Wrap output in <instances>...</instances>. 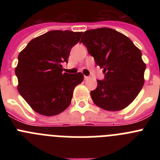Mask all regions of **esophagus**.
<instances>
[{"label":"esophagus","mask_w":160,"mask_h":160,"mask_svg":"<svg viewBox=\"0 0 160 160\" xmlns=\"http://www.w3.org/2000/svg\"><path fill=\"white\" fill-rule=\"evenodd\" d=\"M84 78H85V80H88V79H90V78L89 77V76H84Z\"/></svg>","instance_id":"1"}]
</instances>
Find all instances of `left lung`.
Returning <instances> with one entry per match:
<instances>
[{
  "label": "left lung",
  "instance_id": "8db88e82",
  "mask_svg": "<svg viewBox=\"0 0 160 160\" xmlns=\"http://www.w3.org/2000/svg\"><path fill=\"white\" fill-rule=\"evenodd\" d=\"M80 42L105 74L104 80H97V88L90 91L94 104L110 111L129 106L144 84L146 64L140 49L128 37L110 28L86 31Z\"/></svg>",
  "mask_w": 160,
  "mask_h": 160
}]
</instances>
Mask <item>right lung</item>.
I'll use <instances>...</instances> for the list:
<instances>
[{"label": "right lung", "mask_w": 160, "mask_h": 160, "mask_svg": "<svg viewBox=\"0 0 160 160\" xmlns=\"http://www.w3.org/2000/svg\"><path fill=\"white\" fill-rule=\"evenodd\" d=\"M82 35V32L49 31L32 39L18 55V91L38 114L57 115L70 106L73 90L84 77L80 72L63 73L62 64Z\"/></svg>", "instance_id": "add662e5"}]
</instances>
